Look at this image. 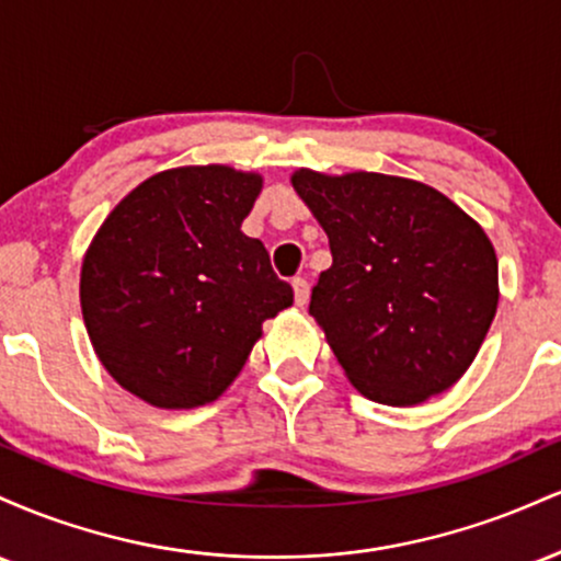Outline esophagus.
<instances>
[{"label":"esophagus","mask_w":561,"mask_h":561,"mask_svg":"<svg viewBox=\"0 0 561 561\" xmlns=\"http://www.w3.org/2000/svg\"><path fill=\"white\" fill-rule=\"evenodd\" d=\"M293 289H295V302L302 308L308 302V293H311V287H308V282L302 279V276H295Z\"/></svg>","instance_id":"34e87169"}]
</instances>
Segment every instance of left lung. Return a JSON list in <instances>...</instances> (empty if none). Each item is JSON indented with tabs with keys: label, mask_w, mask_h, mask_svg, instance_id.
I'll list each match as a JSON object with an SVG mask.
<instances>
[{
	"label": "left lung",
	"mask_w": 561,
	"mask_h": 561,
	"mask_svg": "<svg viewBox=\"0 0 561 561\" xmlns=\"http://www.w3.org/2000/svg\"><path fill=\"white\" fill-rule=\"evenodd\" d=\"M293 186L332 250L308 313L353 388L416 405L459 382L499 306V261L480 224L414 179L300 169Z\"/></svg>",
	"instance_id": "8db88e82"
}]
</instances>
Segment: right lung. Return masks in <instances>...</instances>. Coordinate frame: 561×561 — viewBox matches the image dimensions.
I'll list each match as a JSON object with an SVG mask.
<instances>
[{
	"label": "right lung",
	"mask_w": 561,
	"mask_h": 561,
	"mask_svg": "<svg viewBox=\"0 0 561 561\" xmlns=\"http://www.w3.org/2000/svg\"><path fill=\"white\" fill-rule=\"evenodd\" d=\"M259 173L160 171L111 210L81 263V311L96 358L158 409L216 401L261 324L293 306L261 240L242 234Z\"/></svg>",
	"instance_id": "right-lung-1"
}]
</instances>
